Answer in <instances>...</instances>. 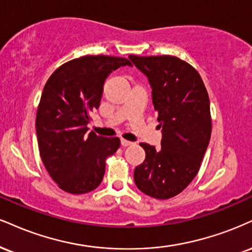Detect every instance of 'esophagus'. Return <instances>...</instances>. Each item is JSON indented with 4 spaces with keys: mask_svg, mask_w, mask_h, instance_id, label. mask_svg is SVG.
Segmentation results:
<instances>
[{
    "mask_svg": "<svg viewBox=\"0 0 252 252\" xmlns=\"http://www.w3.org/2000/svg\"><path fill=\"white\" fill-rule=\"evenodd\" d=\"M121 145H122L123 148H126V147H130V145H132V142L126 141V139H121Z\"/></svg>",
    "mask_w": 252,
    "mask_h": 252,
    "instance_id": "esophagus-1",
    "label": "esophagus"
}]
</instances>
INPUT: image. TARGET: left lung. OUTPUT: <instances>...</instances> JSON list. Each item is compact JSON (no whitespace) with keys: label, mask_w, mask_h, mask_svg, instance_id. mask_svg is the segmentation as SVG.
<instances>
[{"label":"left lung","mask_w":252,"mask_h":252,"mask_svg":"<svg viewBox=\"0 0 252 252\" xmlns=\"http://www.w3.org/2000/svg\"><path fill=\"white\" fill-rule=\"evenodd\" d=\"M130 61L148 77L162 128V147L141 143L145 159L136 166V187L145 195L168 199L195 178L210 142V101L195 68L175 56H135Z\"/></svg>","instance_id":"1"}]
</instances>
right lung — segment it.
<instances>
[{
    "label": "right lung",
    "mask_w": 252,
    "mask_h": 252,
    "mask_svg": "<svg viewBox=\"0 0 252 252\" xmlns=\"http://www.w3.org/2000/svg\"><path fill=\"white\" fill-rule=\"evenodd\" d=\"M124 65L131 64L123 57L83 56L61 65L45 83L36 115L38 150L50 177L66 192L96 189L105 159L120 148L117 137L88 132L87 126L107 77Z\"/></svg>",
    "instance_id": "obj_1"
}]
</instances>
